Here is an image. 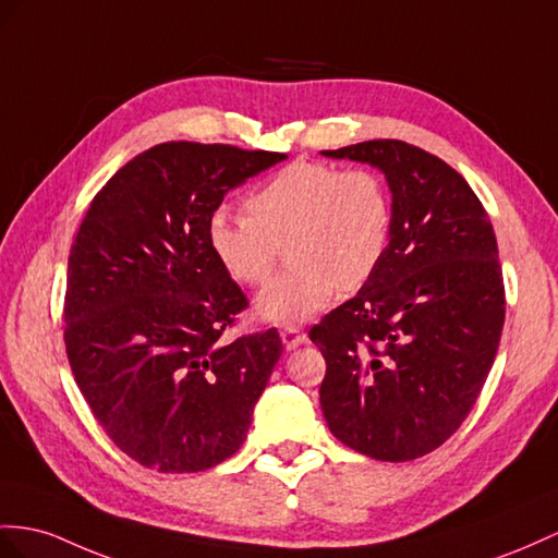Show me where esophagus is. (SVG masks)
Returning <instances> with one entry per match:
<instances>
[{
  "label": "esophagus",
  "instance_id": "obj_1",
  "mask_svg": "<svg viewBox=\"0 0 558 558\" xmlns=\"http://www.w3.org/2000/svg\"><path fill=\"white\" fill-rule=\"evenodd\" d=\"M280 339H282V344H284V349H288V351L306 344V335L299 330L296 325H288V327H284V330H280Z\"/></svg>",
  "mask_w": 558,
  "mask_h": 558
}]
</instances>
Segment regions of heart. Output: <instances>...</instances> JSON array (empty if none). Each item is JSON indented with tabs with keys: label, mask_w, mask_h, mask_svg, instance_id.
I'll return each instance as SVG.
<instances>
[{
	"label": "heart",
	"mask_w": 558,
	"mask_h": 558,
	"mask_svg": "<svg viewBox=\"0 0 558 558\" xmlns=\"http://www.w3.org/2000/svg\"><path fill=\"white\" fill-rule=\"evenodd\" d=\"M245 211L214 209L207 247L228 278L259 288L274 274L284 240L292 264L256 299V313L278 325L311 318L341 284H363L391 238L389 193L369 169L292 162L256 185Z\"/></svg>",
	"instance_id": "b5f03b06"
}]
</instances>
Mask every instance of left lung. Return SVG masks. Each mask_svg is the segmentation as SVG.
I'll list each match as a JSON object with an SVG mask.
<instances>
[{"label": "left lung", "mask_w": 558, "mask_h": 558, "mask_svg": "<svg viewBox=\"0 0 558 558\" xmlns=\"http://www.w3.org/2000/svg\"><path fill=\"white\" fill-rule=\"evenodd\" d=\"M323 155L377 167L391 191L375 274L308 332L327 363L323 415L355 452L417 460L460 428L495 361L505 282L493 223L462 174L405 141Z\"/></svg>", "instance_id": "obj_1"}]
</instances>
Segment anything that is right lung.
Returning a JSON list of instances; mask_svg holds the SVG:
<instances>
[{
	"instance_id": "1",
	"label": "right lung",
	"mask_w": 558,
	"mask_h": 558,
	"mask_svg": "<svg viewBox=\"0 0 558 558\" xmlns=\"http://www.w3.org/2000/svg\"><path fill=\"white\" fill-rule=\"evenodd\" d=\"M284 153L169 141L96 193L68 259L65 351L96 422L138 464L238 452L282 353L276 327L223 341L247 296L207 247L223 195Z\"/></svg>"
}]
</instances>
